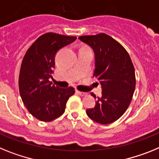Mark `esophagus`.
<instances>
[{
    "mask_svg": "<svg viewBox=\"0 0 159 159\" xmlns=\"http://www.w3.org/2000/svg\"><path fill=\"white\" fill-rule=\"evenodd\" d=\"M76 92H77V93H78V94L81 95V96H82V97L86 96V95H87V93H85V92H81V91H79V90H77Z\"/></svg>",
    "mask_w": 159,
    "mask_h": 159,
    "instance_id": "obj_1",
    "label": "esophagus"
}]
</instances>
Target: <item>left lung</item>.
Masks as SVG:
<instances>
[{
  "instance_id": "obj_1",
  "label": "left lung",
  "mask_w": 159,
  "mask_h": 159,
  "mask_svg": "<svg viewBox=\"0 0 159 159\" xmlns=\"http://www.w3.org/2000/svg\"><path fill=\"white\" fill-rule=\"evenodd\" d=\"M79 39L94 51L93 77L102 88V97H98L95 106L86 110V114L98 123H112L123 115L133 98L136 85L133 62L125 48L107 34L81 36ZM91 95L96 98L94 93Z\"/></svg>"
}]
</instances>
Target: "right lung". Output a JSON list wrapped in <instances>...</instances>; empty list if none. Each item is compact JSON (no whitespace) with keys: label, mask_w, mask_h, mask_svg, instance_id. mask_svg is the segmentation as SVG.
Returning <instances> with one entry per match:
<instances>
[{"label":"right lung","mask_w":159,"mask_h":159,"mask_svg":"<svg viewBox=\"0 0 159 159\" xmlns=\"http://www.w3.org/2000/svg\"><path fill=\"white\" fill-rule=\"evenodd\" d=\"M76 37L47 33L40 36L26 51L19 74V91L22 102L32 115L42 121H51L65 112L74 87L53 85L55 55L62 47L74 42Z\"/></svg>","instance_id":"right-lung-1"}]
</instances>
